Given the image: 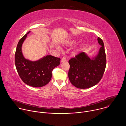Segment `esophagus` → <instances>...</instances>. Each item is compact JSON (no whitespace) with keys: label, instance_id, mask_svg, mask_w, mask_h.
<instances>
[{"label":"esophagus","instance_id":"1","mask_svg":"<svg viewBox=\"0 0 126 126\" xmlns=\"http://www.w3.org/2000/svg\"><path fill=\"white\" fill-rule=\"evenodd\" d=\"M65 61H66V58H65V57H63V58H62L61 60V63H62V62H65Z\"/></svg>","mask_w":126,"mask_h":126}]
</instances>
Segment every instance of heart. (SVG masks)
Segmentation results:
<instances>
[{"label":"heart","mask_w":126,"mask_h":126,"mask_svg":"<svg viewBox=\"0 0 126 126\" xmlns=\"http://www.w3.org/2000/svg\"><path fill=\"white\" fill-rule=\"evenodd\" d=\"M73 42H74V41H73V42H71V43H73Z\"/></svg>","instance_id":"obj_1"}]
</instances>
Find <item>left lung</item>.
I'll return each instance as SVG.
<instances>
[{"label":"left lung","mask_w":126,"mask_h":126,"mask_svg":"<svg viewBox=\"0 0 126 126\" xmlns=\"http://www.w3.org/2000/svg\"><path fill=\"white\" fill-rule=\"evenodd\" d=\"M101 46L97 55L91 58L83 52L69 61L68 77L71 84L79 89L92 87L101 80L106 66V57L103 40L97 39Z\"/></svg>","instance_id":"left-lung-1"}]
</instances>
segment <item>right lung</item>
Instances as JSON below:
<instances>
[{
    "label": "right lung",
    "instance_id": "1",
    "mask_svg": "<svg viewBox=\"0 0 126 126\" xmlns=\"http://www.w3.org/2000/svg\"><path fill=\"white\" fill-rule=\"evenodd\" d=\"M30 32H27L18 43L15 54V66L24 83L31 87H41L51 80L52 71L60 65V58L47 55L36 61L26 59L22 53V46Z\"/></svg>",
    "mask_w": 126,
    "mask_h": 126
}]
</instances>
